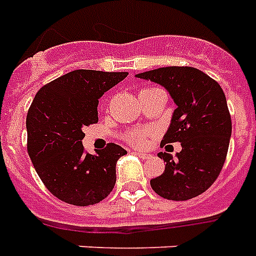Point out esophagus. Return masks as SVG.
Wrapping results in <instances>:
<instances>
[{
  "label": "esophagus",
  "mask_w": 256,
  "mask_h": 256,
  "mask_svg": "<svg viewBox=\"0 0 256 256\" xmlns=\"http://www.w3.org/2000/svg\"><path fill=\"white\" fill-rule=\"evenodd\" d=\"M134 154L140 157L141 160H146V158L150 157V154H146V153H141V152H134Z\"/></svg>",
  "instance_id": "esophagus-1"
}]
</instances>
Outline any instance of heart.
<instances>
[{"label": "heart", "instance_id": "obj_1", "mask_svg": "<svg viewBox=\"0 0 256 256\" xmlns=\"http://www.w3.org/2000/svg\"><path fill=\"white\" fill-rule=\"evenodd\" d=\"M126 140L132 146L142 148L146 145V141H148V132L146 130H132L126 134Z\"/></svg>", "mask_w": 256, "mask_h": 256}]
</instances>
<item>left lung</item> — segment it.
<instances>
[{"label":"left lung","instance_id":"left-lung-1","mask_svg":"<svg viewBox=\"0 0 256 256\" xmlns=\"http://www.w3.org/2000/svg\"><path fill=\"white\" fill-rule=\"evenodd\" d=\"M136 76L164 86L177 104L161 144L181 142L182 150L177 157L157 154L166 165L162 174L150 180L152 189L172 201L197 197L218 178L228 156L232 116L224 90L189 66L162 67Z\"/></svg>","mask_w":256,"mask_h":256}]
</instances>
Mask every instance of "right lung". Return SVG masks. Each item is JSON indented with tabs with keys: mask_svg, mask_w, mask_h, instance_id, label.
I'll use <instances>...</instances> for the list:
<instances>
[{
	"mask_svg": "<svg viewBox=\"0 0 256 256\" xmlns=\"http://www.w3.org/2000/svg\"><path fill=\"white\" fill-rule=\"evenodd\" d=\"M128 72L75 70L44 84L26 116L28 153L48 192L75 206L95 205L111 193L116 162L126 154L108 142L96 154L86 152L83 128L98 122L104 92Z\"/></svg>",
	"mask_w": 256,
	"mask_h": 256,
	"instance_id": "right-lung-1",
	"label": "right lung"
}]
</instances>
